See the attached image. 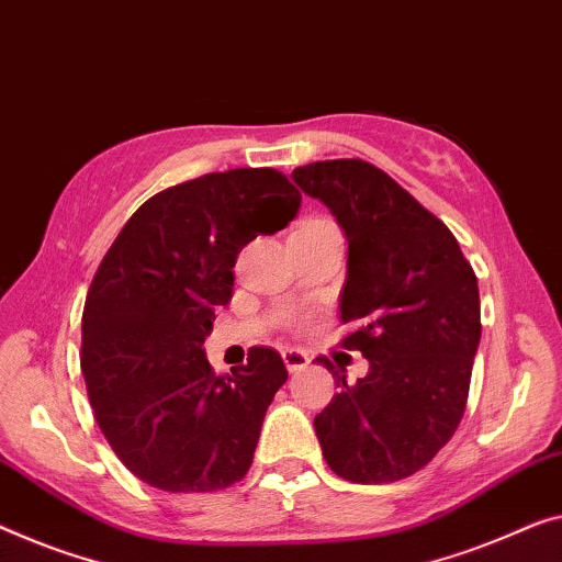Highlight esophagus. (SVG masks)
<instances>
[{
  "label": "esophagus",
  "instance_id": "34e87169",
  "mask_svg": "<svg viewBox=\"0 0 562 562\" xmlns=\"http://www.w3.org/2000/svg\"><path fill=\"white\" fill-rule=\"evenodd\" d=\"M282 361H284V366H288L290 373H295V371H303V368L310 363V356L300 348H284Z\"/></svg>",
  "mask_w": 562,
  "mask_h": 562
}]
</instances>
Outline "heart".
I'll use <instances>...</instances> for the list:
<instances>
[{
	"instance_id": "1",
	"label": "heart",
	"mask_w": 562,
	"mask_h": 562,
	"mask_svg": "<svg viewBox=\"0 0 562 562\" xmlns=\"http://www.w3.org/2000/svg\"><path fill=\"white\" fill-rule=\"evenodd\" d=\"M328 227H333V224H328V222H321V220H310V222H303V224H300V227H297L295 232H300V229H328Z\"/></svg>"
}]
</instances>
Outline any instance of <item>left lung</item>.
<instances>
[{
    "label": "left lung",
    "instance_id": "obj_1",
    "mask_svg": "<svg viewBox=\"0 0 562 562\" xmlns=\"http://www.w3.org/2000/svg\"><path fill=\"white\" fill-rule=\"evenodd\" d=\"M348 239L340 321L356 325L342 348L361 350L368 373L315 416L323 457L356 484L412 476L437 457L464 416L480 348V290L447 224L389 173L361 158L292 171Z\"/></svg>",
    "mask_w": 562,
    "mask_h": 562
}]
</instances>
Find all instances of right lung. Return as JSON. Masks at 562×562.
<instances>
[{"mask_svg": "<svg viewBox=\"0 0 562 562\" xmlns=\"http://www.w3.org/2000/svg\"><path fill=\"white\" fill-rule=\"evenodd\" d=\"M300 191L274 169L206 173L150 196L100 262L82 310V375L121 462L164 492H214L252 464L280 353L252 348L216 375L204 340L232 300L237 255L295 220Z\"/></svg>", "mask_w": 562, "mask_h": 562, "instance_id": "1", "label": "right lung"}]
</instances>
